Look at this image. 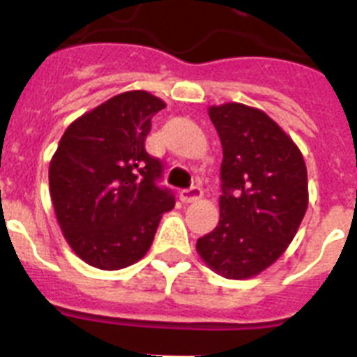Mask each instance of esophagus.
Listing matches in <instances>:
<instances>
[{
	"instance_id": "1",
	"label": "esophagus",
	"mask_w": 357,
	"mask_h": 357,
	"mask_svg": "<svg viewBox=\"0 0 357 357\" xmlns=\"http://www.w3.org/2000/svg\"><path fill=\"white\" fill-rule=\"evenodd\" d=\"M201 197H202V190L199 188V186H192V188H186V190L179 192V199H181L185 204L197 201V199H201Z\"/></svg>"
}]
</instances>
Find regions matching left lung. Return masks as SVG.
Listing matches in <instances>:
<instances>
[{
    "mask_svg": "<svg viewBox=\"0 0 357 357\" xmlns=\"http://www.w3.org/2000/svg\"><path fill=\"white\" fill-rule=\"evenodd\" d=\"M222 144L220 218L197 240L199 256L226 279L261 274L288 249L307 210L303 153L259 108H208Z\"/></svg>",
    "mask_w": 357,
    "mask_h": 357,
    "instance_id": "1",
    "label": "left lung"
}]
</instances>
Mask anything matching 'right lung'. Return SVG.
Masks as SVG:
<instances>
[{
  "instance_id": "right-lung-1",
  "label": "right lung",
  "mask_w": 357,
  "mask_h": 357,
  "mask_svg": "<svg viewBox=\"0 0 357 357\" xmlns=\"http://www.w3.org/2000/svg\"><path fill=\"white\" fill-rule=\"evenodd\" d=\"M165 102L146 91L117 94L69 124L50 162V195L75 255L101 271L146 256L174 195L156 186L147 155L151 119Z\"/></svg>"
}]
</instances>
